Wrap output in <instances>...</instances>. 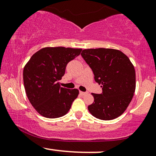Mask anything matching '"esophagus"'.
I'll use <instances>...</instances> for the list:
<instances>
[{"instance_id": "1", "label": "esophagus", "mask_w": 156, "mask_h": 156, "mask_svg": "<svg viewBox=\"0 0 156 156\" xmlns=\"http://www.w3.org/2000/svg\"><path fill=\"white\" fill-rule=\"evenodd\" d=\"M80 94H81V95H85V94H87V92H81V91H80Z\"/></svg>"}]
</instances>
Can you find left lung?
I'll return each mask as SVG.
<instances>
[{
	"instance_id": "1",
	"label": "left lung",
	"mask_w": 156,
	"mask_h": 156,
	"mask_svg": "<svg viewBox=\"0 0 156 156\" xmlns=\"http://www.w3.org/2000/svg\"><path fill=\"white\" fill-rule=\"evenodd\" d=\"M81 55L103 89L101 94H92L94 102L88 106L89 112L102 120L119 117L128 108L135 92L133 64L122 52L111 48L85 49Z\"/></svg>"
}]
</instances>
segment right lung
Segmentation results:
<instances>
[{"instance_id":"right-lung-1","label":"right lung","mask_w":156,"mask_h":156,"mask_svg":"<svg viewBox=\"0 0 156 156\" xmlns=\"http://www.w3.org/2000/svg\"><path fill=\"white\" fill-rule=\"evenodd\" d=\"M81 51L80 48H44L25 65L23 83L26 95L40 115L53 119L69 112L79 91L61 87L58 80L64 76L67 64Z\"/></svg>"}]
</instances>
